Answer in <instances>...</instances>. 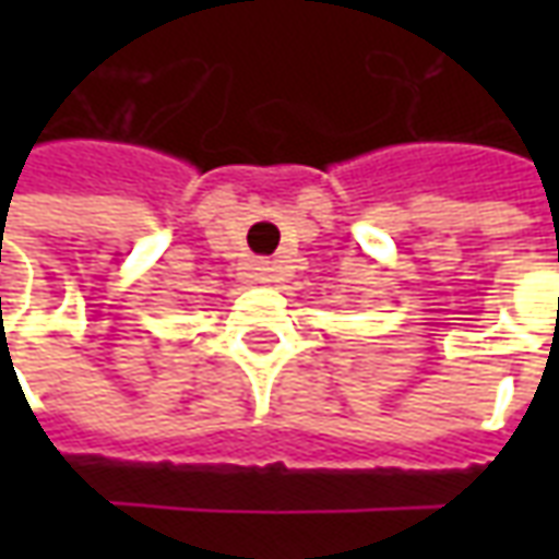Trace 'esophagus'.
Returning a JSON list of instances; mask_svg holds the SVG:
<instances>
[{"label":"esophagus","instance_id":"obj_1","mask_svg":"<svg viewBox=\"0 0 559 559\" xmlns=\"http://www.w3.org/2000/svg\"><path fill=\"white\" fill-rule=\"evenodd\" d=\"M275 272H278V269H275V263H269V260H257L254 263V278L272 281L275 278Z\"/></svg>","mask_w":559,"mask_h":559}]
</instances>
